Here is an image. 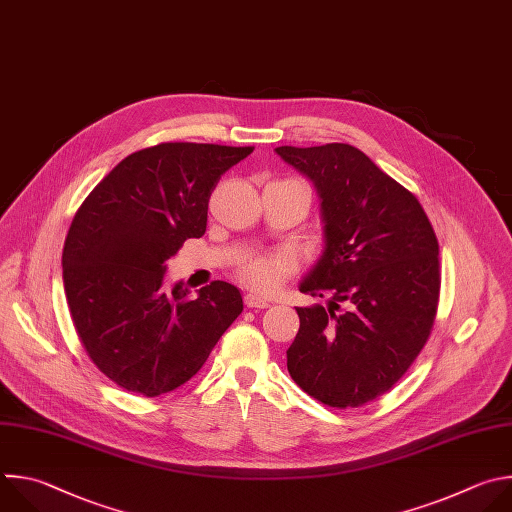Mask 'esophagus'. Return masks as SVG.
I'll return each instance as SVG.
<instances>
[{
    "instance_id": "34e87169",
    "label": "esophagus",
    "mask_w": 512,
    "mask_h": 512,
    "mask_svg": "<svg viewBox=\"0 0 512 512\" xmlns=\"http://www.w3.org/2000/svg\"><path fill=\"white\" fill-rule=\"evenodd\" d=\"M244 302H246L248 309H268V306H270V302L266 298L258 296V294H246Z\"/></svg>"
}]
</instances>
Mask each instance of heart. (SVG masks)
<instances>
[{
  "instance_id": "heart-1",
  "label": "heart",
  "mask_w": 512,
  "mask_h": 512,
  "mask_svg": "<svg viewBox=\"0 0 512 512\" xmlns=\"http://www.w3.org/2000/svg\"><path fill=\"white\" fill-rule=\"evenodd\" d=\"M298 268L296 256L290 250H274L254 254L238 264V276L258 292H274Z\"/></svg>"
}]
</instances>
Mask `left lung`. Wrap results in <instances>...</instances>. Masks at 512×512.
Returning a JSON list of instances; mask_svg holds the SVG:
<instances>
[{"label":"left lung","instance_id":"1","mask_svg":"<svg viewBox=\"0 0 512 512\" xmlns=\"http://www.w3.org/2000/svg\"><path fill=\"white\" fill-rule=\"evenodd\" d=\"M321 197L325 248L300 292L329 306H296L286 351L294 383L325 405L359 407L410 369L434 327L438 238L418 197L347 143L276 147Z\"/></svg>","mask_w":512,"mask_h":512}]
</instances>
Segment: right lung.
Here are the masks:
<instances>
[{
    "label": "right lung",
    "mask_w": 512,
    "mask_h": 512,
    "mask_svg": "<svg viewBox=\"0 0 512 512\" xmlns=\"http://www.w3.org/2000/svg\"><path fill=\"white\" fill-rule=\"evenodd\" d=\"M254 147L161 143L125 157L78 208L62 252L70 317L92 363L157 397L189 381L244 311L224 280L189 296L163 288L165 262L201 238L220 177Z\"/></svg>",
    "instance_id": "obj_1"
}]
</instances>
